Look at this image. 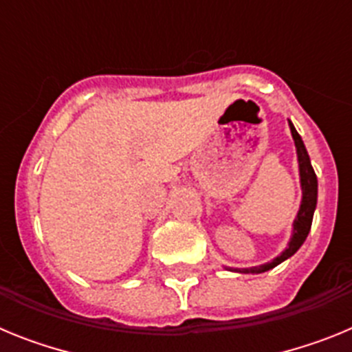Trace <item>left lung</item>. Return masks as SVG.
<instances>
[{
    "mask_svg": "<svg viewBox=\"0 0 352 352\" xmlns=\"http://www.w3.org/2000/svg\"><path fill=\"white\" fill-rule=\"evenodd\" d=\"M289 126H291L292 139H294V144H296V153H298V164H300V179H301V206L300 211L296 214V220L292 223V236L291 241H289L287 248L282 252L280 256L275 257L272 263L261 264V266H254V268H229L231 272L238 273H264L268 270L275 268L280 263H284L285 259H289L291 256H294L298 252V248L303 245V241L307 239L310 232V227H312V219L314 211H316L317 204V176L314 173V167L310 164V157L307 153V148H305L303 141H301L300 133L296 132L294 125L289 121Z\"/></svg>",
    "mask_w": 352,
    "mask_h": 352,
    "instance_id": "8db88e82",
    "label": "left lung"
}]
</instances>
